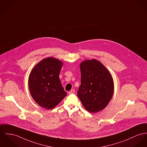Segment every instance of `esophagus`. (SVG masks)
I'll return each mask as SVG.
<instances>
[{"label": "esophagus", "mask_w": 147, "mask_h": 147, "mask_svg": "<svg viewBox=\"0 0 147 147\" xmlns=\"http://www.w3.org/2000/svg\"><path fill=\"white\" fill-rule=\"evenodd\" d=\"M75 93V90L74 89H72L71 90H70V91H69V92H68V93L69 94H73V93Z\"/></svg>", "instance_id": "obj_1"}]
</instances>
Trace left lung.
<instances>
[{"label":"left lung","instance_id":"1","mask_svg":"<svg viewBox=\"0 0 147 147\" xmlns=\"http://www.w3.org/2000/svg\"><path fill=\"white\" fill-rule=\"evenodd\" d=\"M81 79L77 95L85 109L96 113L104 109L113 96V77L105 66L96 59L80 65Z\"/></svg>","mask_w":147,"mask_h":147}]
</instances>
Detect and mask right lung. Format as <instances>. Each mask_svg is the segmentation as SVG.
Masks as SVG:
<instances>
[{
  "mask_svg": "<svg viewBox=\"0 0 147 147\" xmlns=\"http://www.w3.org/2000/svg\"><path fill=\"white\" fill-rule=\"evenodd\" d=\"M62 65L61 61L49 57L38 63L30 73L31 94L34 101L46 109L54 108L67 94L59 76Z\"/></svg>",
  "mask_w": 147,
  "mask_h": 147,
  "instance_id": "obj_1",
  "label": "right lung"
}]
</instances>
